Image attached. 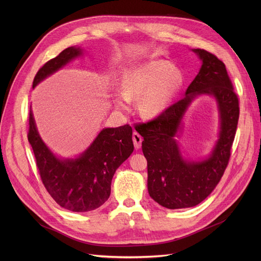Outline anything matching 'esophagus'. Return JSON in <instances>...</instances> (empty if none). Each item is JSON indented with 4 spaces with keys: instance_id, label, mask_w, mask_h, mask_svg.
Returning <instances> with one entry per match:
<instances>
[{
    "instance_id": "esophagus-1",
    "label": "esophagus",
    "mask_w": 261,
    "mask_h": 261,
    "mask_svg": "<svg viewBox=\"0 0 261 261\" xmlns=\"http://www.w3.org/2000/svg\"><path fill=\"white\" fill-rule=\"evenodd\" d=\"M132 140H133V144H134V148L138 150L141 148L142 146V142H143V138L138 133V132H133L132 134Z\"/></svg>"
}]
</instances>
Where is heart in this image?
Returning <instances> with one entry per match:
<instances>
[{
    "instance_id": "heart-1",
    "label": "heart",
    "mask_w": 261,
    "mask_h": 261,
    "mask_svg": "<svg viewBox=\"0 0 261 261\" xmlns=\"http://www.w3.org/2000/svg\"><path fill=\"white\" fill-rule=\"evenodd\" d=\"M183 84L180 70L163 60L135 66L126 74L122 91L115 96L114 105L121 112H129L130 101L140 99L139 110L145 118H155L169 107Z\"/></svg>"
}]
</instances>
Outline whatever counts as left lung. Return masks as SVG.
Returning <instances> with one entry per match:
<instances>
[{"instance_id": "obj_1", "label": "left lung", "mask_w": 261, "mask_h": 261, "mask_svg": "<svg viewBox=\"0 0 261 261\" xmlns=\"http://www.w3.org/2000/svg\"><path fill=\"white\" fill-rule=\"evenodd\" d=\"M202 61L198 75L186 90L185 97L165 110L139 131L147 159L148 193L169 210L193 207L206 199L224 173L230 156L239 118V100L225 64L212 53L194 48ZM208 94L219 112L218 141L211 154L200 161L185 160L175 138L181 128L188 107L198 95Z\"/></svg>"}]
</instances>
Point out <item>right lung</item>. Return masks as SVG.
Wrapping results in <instances>:
<instances>
[{"label":"right lung","mask_w":261,"mask_h":261,"mask_svg":"<svg viewBox=\"0 0 261 261\" xmlns=\"http://www.w3.org/2000/svg\"><path fill=\"white\" fill-rule=\"evenodd\" d=\"M82 54L84 50L77 46L62 50L38 71L33 88ZM27 138L48 194L61 207L76 213L94 211L109 199L116 169L134 149L132 128L125 125L102 129L86 151L75 159L59 158L41 139L32 108Z\"/></svg>","instance_id":"obj_1"}]
</instances>
